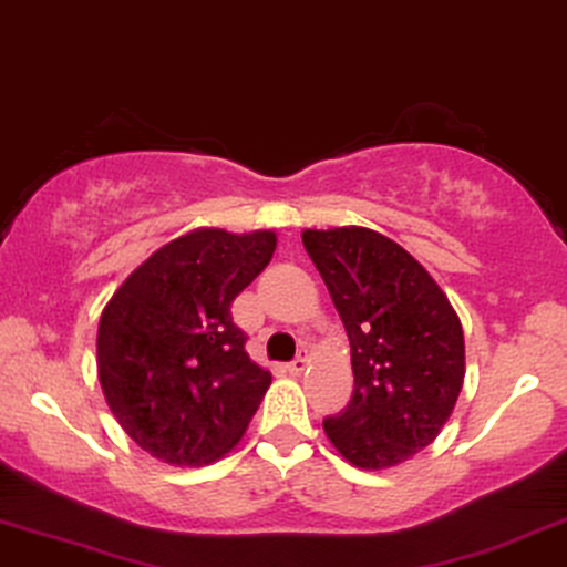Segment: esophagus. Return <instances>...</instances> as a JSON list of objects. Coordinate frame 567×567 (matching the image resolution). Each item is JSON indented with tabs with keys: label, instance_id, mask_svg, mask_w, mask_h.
I'll list each match as a JSON object with an SVG mask.
<instances>
[{
	"label": "esophagus",
	"instance_id": "esophagus-1",
	"mask_svg": "<svg viewBox=\"0 0 567 567\" xmlns=\"http://www.w3.org/2000/svg\"><path fill=\"white\" fill-rule=\"evenodd\" d=\"M306 368H308V358H306V354H298V358L292 360L290 365H288V371H290L292 375H300V373L306 371Z\"/></svg>",
	"mask_w": 567,
	"mask_h": 567
}]
</instances>
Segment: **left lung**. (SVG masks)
Wrapping results in <instances>:
<instances>
[{
  "label": "left lung",
  "mask_w": 567,
  "mask_h": 567,
  "mask_svg": "<svg viewBox=\"0 0 567 567\" xmlns=\"http://www.w3.org/2000/svg\"><path fill=\"white\" fill-rule=\"evenodd\" d=\"M350 339L354 389L323 433L358 470L404 464L430 446L462 394V321L430 271L371 228L303 230Z\"/></svg>",
  "instance_id": "obj_1"
}]
</instances>
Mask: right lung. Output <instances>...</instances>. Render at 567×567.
<instances>
[{
	"mask_svg": "<svg viewBox=\"0 0 567 567\" xmlns=\"http://www.w3.org/2000/svg\"><path fill=\"white\" fill-rule=\"evenodd\" d=\"M275 248V230H188L150 254L105 303L97 381L150 456L207 466L240 443L271 373L248 358L230 306Z\"/></svg>",
	"mask_w": 567,
	"mask_h": 567,
	"instance_id": "right-lung-1",
	"label": "right lung"
}]
</instances>
